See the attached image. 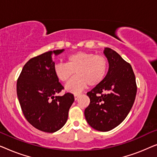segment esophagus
Masks as SVG:
<instances>
[{
    "mask_svg": "<svg viewBox=\"0 0 157 157\" xmlns=\"http://www.w3.org/2000/svg\"><path fill=\"white\" fill-rule=\"evenodd\" d=\"M79 96H80V94H75V95H74V99L77 100Z\"/></svg>",
    "mask_w": 157,
    "mask_h": 157,
    "instance_id": "1",
    "label": "esophagus"
}]
</instances>
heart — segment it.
<instances>
[{
  "label": "heart",
  "mask_w": 157,
  "mask_h": 157,
  "mask_svg": "<svg viewBox=\"0 0 157 157\" xmlns=\"http://www.w3.org/2000/svg\"><path fill=\"white\" fill-rule=\"evenodd\" d=\"M108 71V61L104 56L94 53L79 51L68 56L66 63H56L53 71L62 82L68 81L73 74L76 76L65 86L66 91L77 94L87 85L95 86L101 83Z\"/></svg>",
  "instance_id": "1"
}]
</instances>
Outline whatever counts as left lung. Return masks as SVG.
Wrapping results in <instances>:
<instances>
[{
    "label": "left lung",
    "instance_id": "obj_1",
    "mask_svg": "<svg viewBox=\"0 0 157 157\" xmlns=\"http://www.w3.org/2000/svg\"><path fill=\"white\" fill-rule=\"evenodd\" d=\"M109 70L103 81L87 93L90 98L85 109L86 121L94 129L108 132L127 117L136 94V78L132 66L115 51L105 48ZM103 92L106 94H102Z\"/></svg>",
    "mask_w": 157,
    "mask_h": 157
}]
</instances>
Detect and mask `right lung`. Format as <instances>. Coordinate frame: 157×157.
<instances>
[{
    "label": "right lung",
    "instance_id": "add662e5",
    "mask_svg": "<svg viewBox=\"0 0 157 157\" xmlns=\"http://www.w3.org/2000/svg\"><path fill=\"white\" fill-rule=\"evenodd\" d=\"M63 51H48L30 59L17 81V96L23 115L32 126L44 132L53 133L63 127L74 101L72 94L56 96L63 86L53 71L52 56Z\"/></svg>",
    "mask_w": 157,
    "mask_h": 157
}]
</instances>
